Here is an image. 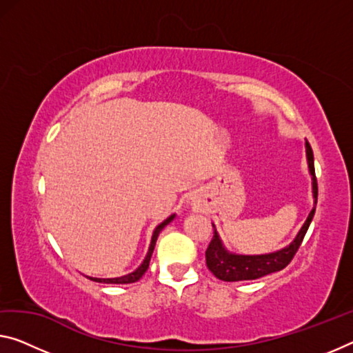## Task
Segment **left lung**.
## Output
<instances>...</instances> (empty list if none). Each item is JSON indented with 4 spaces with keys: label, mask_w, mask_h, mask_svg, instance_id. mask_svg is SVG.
Segmentation results:
<instances>
[{
    "label": "left lung",
    "mask_w": 353,
    "mask_h": 353,
    "mask_svg": "<svg viewBox=\"0 0 353 353\" xmlns=\"http://www.w3.org/2000/svg\"><path fill=\"white\" fill-rule=\"evenodd\" d=\"M305 148L309 175H311L312 180V199L314 205H317V180L316 172H314V154L311 145L307 142L305 143ZM314 213H316V207H314L311 210V213L307 214L305 224L301 225L300 232L296 233V236L289 243V245L284 246L283 249H278V251L268 254H254V256L230 252L229 249L224 246V243H222L219 233L213 224V240H211L207 252H205L208 270L216 276V278L221 281H227V283L259 279L262 278V276L281 271L290 263L292 259H294L295 252L298 251V248H300L303 238H305L309 229V224H311V221L314 218Z\"/></svg>",
    "instance_id": "obj_1"
}]
</instances>
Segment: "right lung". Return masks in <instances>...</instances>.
<instances>
[{
    "label": "right lung",
    "mask_w": 353,
    "mask_h": 353,
    "mask_svg": "<svg viewBox=\"0 0 353 353\" xmlns=\"http://www.w3.org/2000/svg\"><path fill=\"white\" fill-rule=\"evenodd\" d=\"M175 216L176 214L173 213V214L169 216V218L162 221L159 225H156V229L153 230V235H151L150 248H148V252H146V256L143 259V262L140 263L139 267L135 268L134 271H131V273H128V274H124V276H118V278H93V276H86V278H88L90 281H94V283H104V284H131V283H137V281L145 274V271L148 270L150 260H151V256H153V251H154L156 241H158L159 233L162 232V229H164L165 225H169L170 222L175 219Z\"/></svg>",
    "instance_id": "obj_1"
}]
</instances>
